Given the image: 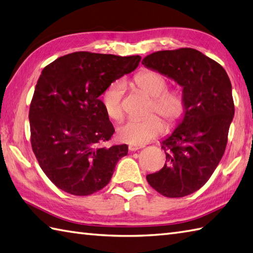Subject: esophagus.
Returning <instances> with one entry per match:
<instances>
[{"mask_svg": "<svg viewBox=\"0 0 253 253\" xmlns=\"http://www.w3.org/2000/svg\"><path fill=\"white\" fill-rule=\"evenodd\" d=\"M144 146H142V144H129V147H128V149L130 150V151H137V150L139 149H142Z\"/></svg>", "mask_w": 253, "mask_h": 253, "instance_id": "1", "label": "esophagus"}]
</instances>
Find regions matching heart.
<instances>
[{
	"mask_svg": "<svg viewBox=\"0 0 253 253\" xmlns=\"http://www.w3.org/2000/svg\"><path fill=\"white\" fill-rule=\"evenodd\" d=\"M131 84L151 99L150 113H158L169 125L178 123L186 112V96L179 88H168V78L155 71L139 72ZM125 87L122 83H113L102 92L101 100L106 115L114 121L124 116L123 94ZM165 129L163 121L158 115L144 120H129L118 127L121 140L130 144H144L160 136Z\"/></svg>",
	"mask_w": 253,
	"mask_h": 253,
	"instance_id": "heart-1",
	"label": "heart"
}]
</instances>
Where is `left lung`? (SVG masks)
<instances>
[{"instance_id": "1", "label": "left lung", "mask_w": 253, "mask_h": 253, "mask_svg": "<svg viewBox=\"0 0 253 253\" xmlns=\"http://www.w3.org/2000/svg\"><path fill=\"white\" fill-rule=\"evenodd\" d=\"M142 64L179 84L187 102L184 120L162 141L163 169L147 180L164 197L191 195L210 179L226 149L235 113L232 84L217 62L190 47L154 52Z\"/></svg>"}]
</instances>
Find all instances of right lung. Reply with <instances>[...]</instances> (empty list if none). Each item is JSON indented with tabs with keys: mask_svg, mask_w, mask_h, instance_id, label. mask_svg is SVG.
<instances>
[{
	"mask_svg": "<svg viewBox=\"0 0 253 253\" xmlns=\"http://www.w3.org/2000/svg\"><path fill=\"white\" fill-rule=\"evenodd\" d=\"M141 57L75 52L42 71L32 96L31 148L53 184L89 196L109 184L127 144L104 147L115 129L99 96L138 67Z\"/></svg>",
	"mask_w": 253,
	"mask_h": 253,
	"instance_id": "right-lung-1",
	"label": "right lung"
}]
</instances>
